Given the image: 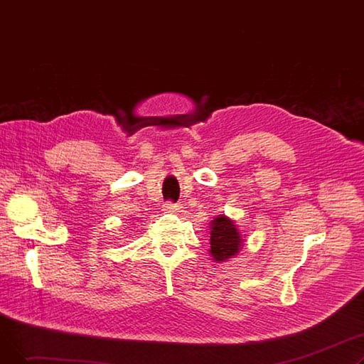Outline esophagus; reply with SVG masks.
<instances>
[{"label": "esophagus", "mask_w": 364, "mask_h": 364, "mask_svg": "<svg viewBox=\"0 0 364 364\" xmlns=\"http://www.w3.org/2000/svg\"><path fill=\"white\" fill-rule=\"evenodd\" d=\"M162 208H164L165 213H178L181 209V205L180 203H172V202H165Z\"/></svg>", "instance_id": "1"}]
</instances>
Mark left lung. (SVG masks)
I'll return each mask as SVG.
<instances>
[{
	"label": "left lung",
	"mask_w": 364,
	"mask_h": 364,
	"mask_svg": "<svg viewBox=\"0 0 364 364\" xmlns=\"http://www.w3.org/2000/svg\"><path fill=\"white\" fill-rule=\"evenodd\" d=\"M211 257L215 261H227L235 257L240 246L242 236L236 224L225 215H218L211 221Z\"/></svg>",
	"instance_id": "1"
}]
</instances>
